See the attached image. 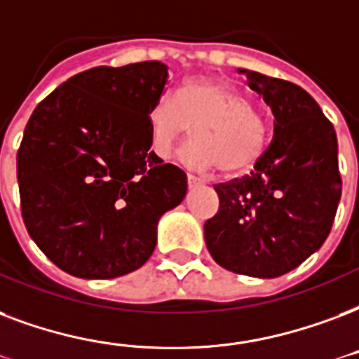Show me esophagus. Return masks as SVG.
<instances>
[{"instance_id": "obj_1", "label": "esophagus", "mask_w": 359, "mask_h": 359, "mask_svg": "<svg viewBox=\"0 0 359 359\" xmlns=\"http://www.w3.org/2000/svg\"><path fill=\"white\" fill-rule=\"evenodd\" d=\"M186 180H188V186L201 184V180H199L198 177H194V175H188V177H186Z\"/></svg>"}]
</instances>
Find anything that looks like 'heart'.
I'll return each mask as SVG.
<instances>
[{"label": "heart", "mask_w": 359, "mask_h": 359, "mask_svg": "<svg viewBox=\"0 0 359 359\" xmlns=\"http://www.w3.org/2000/svg\"><path fill=\"white\" fill-rule=\"evenodd\" d=\"M194 128V143L180 160L198 171L218 165L220 173L239 175L262 158L267 124L239 90L212 79H191L175 95H163L149 111L150 149L168 160Z\"/></svg>", "instance_id": "b5f03b06"}]
</instances>
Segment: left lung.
I'll return each instance as SVG.
<instances>
[{
  "label": "left lung",
  "instance_id": "obj_1",
  "mask_svg": "<svg viewBox=\"0 0 359 359\" xmlns=\"http://www.w3.org/2000/svg\"><path fill=\"white\" fill-rule=\"evenodd\" d=\"M275 116L273 141L254 171L215 184L220 207L205 243L224 269L275 278L324 245L341 199L337 135L318 103L294 82L239 69Z\"/></svg>",
  "mask_w": 359,
  "mask_h": 359
}]
</instances>
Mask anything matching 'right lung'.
<instances>
[{
  "mask_svg": "<svg viewBox=\"0 0 359 359\" xmlns=\"http://www.w3.org/2000/svg\"><path fill=\"white\" fill-rule=\"evenodd\" d=\"M168 65H100L35 107L16 154L22 218L60 269L114 278L139 269L158 220L186 196V173L150 150L149 111Z\"/></svg>",
  "mask_w": 359,
  "mask_h": 359,
  "instance_id": "add662e5",
  "label": "right lung"
}]
</instances>
